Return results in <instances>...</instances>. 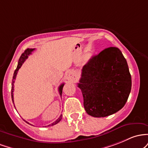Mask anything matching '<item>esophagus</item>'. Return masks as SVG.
<instances>
[{"label":"esophagus","instance_id":"obj_1","mask_svg":"<svg viewBox=\"0 0 148 148\" xmlns=\"http://www.w3.org/2000/svg\"><path fill=\"white\" fill-rule=\"evenodd\" d=\"M67 79H69V80H73V79H74L73 77V74L69 73V75H68V77H67Z\"/></svg>","mask_w":148,"mask_h":148}]
</instances>
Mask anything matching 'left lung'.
<instances>
[{"label":"left lung","instance_id":"1","mask_svg":"<svg viewBox=\"0 0 148 148\" xmlns=\"http://www.w3.org/2000/svg\"><path fill=\"white\" fill-rule=\"evenodd\" d=\"M79 82L84 109L94 117H107L121 110L132 89L127 60L114 47L93 56L82 68Z\"/></svg>","mask_w":148,"mask_h":148}]
</instances>
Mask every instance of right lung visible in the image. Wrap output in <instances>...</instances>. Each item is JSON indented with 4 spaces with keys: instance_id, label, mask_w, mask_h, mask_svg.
Listing matches in <instances>:
<instances>
[{
    "instance_id": "add662e5",
    "label": "right lung",
    "mask_w": 148,
    "mask_h": 148,
    "mask_svg": "<svg viewBox=\"0 0 148 148\" xmlns=\"http://www.w3.org/2000/svg\"><path fill=\"white\" fill-rule=\"evenodd\" d=\"M35 49H30V48H28V49H26V50L24 51V53H22V54H21L20 58H19V61H18V65H17V67H16V69L15 71H14V75H13V77H12V89H11V95H12V102L14 103V94H13V92H14V81H15V79H16V74H17V72L18 71H19V69H20L21 66H22V64H24V62L26 60V59H27L28 57H29V56L30 54H31V52H33V51ZM64 83H63V84H61L60 86H59V94H60L61 96V94H62V89H63V87H64ZM15 107V106H14ZM61 119H62V114H61L60 117H59L54 122H53L52 124H49L48 126H46V127H49V126H53V125H55L57 123H59V122L61 120ZM25 121V120H24ZM26 122H27L28 124H29V122H26V121H25Z\"/></svg>"
}]
</instances>
